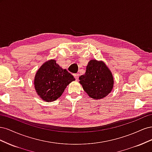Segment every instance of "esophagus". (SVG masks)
<instances>
[{"label": "esophagus", "mask_w": 152, "mask_h": 152, "mask_svg": "<svg viewBox=\"0 0 152 152\" xmlns=\"http://www.w3.org/2000/svg\"><path fill=\"white\" fill-rule=\"evenodd\" d=\"M73 75H74V77H75V79L76 80H79V73H75V74H74Z\"/></svg>", "instance_id": "esophagus-1"}]
</instances>
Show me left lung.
Listing matches in <instances>:
<instances>
[{"label": "left lung", "mask_w": 152, "mask_h": 152, "mask_svg": "<svg viewBox=\"0 0 152 152\" xmlns=\"http://www.w3.org/2000/svg\"><path fill=\"white\" fill-rule=\"evenodd\" d=\"M79 82L89 97L99 99L112 91L113 78L111 72L103 61L91 60L86 73L79 77Z\"/></svg>", "instance_id": "8db88e82"}]
</instances>
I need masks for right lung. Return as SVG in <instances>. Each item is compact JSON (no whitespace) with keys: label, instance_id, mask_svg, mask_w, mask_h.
<instances>
[{"label":"right lung","instance_id":"1","mask_svg":"<svg viewBox=\"0 0 152 152\" xmlns=\"http://www.w3.org/2000/svg\"><path fill=\"white\" fill-rule=\"evenodd\" d=\"M75 78L66 69H63L53 59L45 62L37 72L34 86L38 95L50 102L60 97L66 86Z\"/></svg>","mask_w":152,"mask_h":152}]
</instances>
